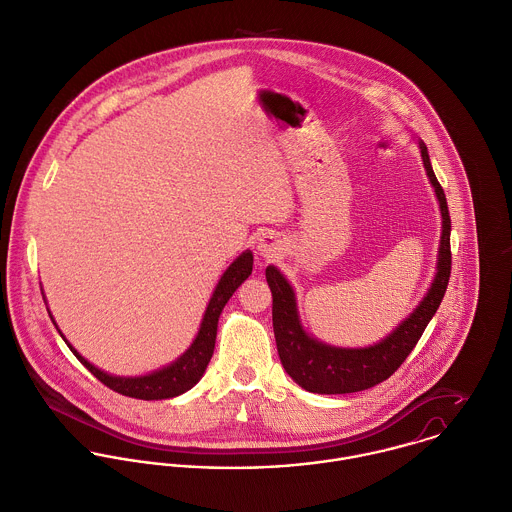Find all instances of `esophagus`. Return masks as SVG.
I'll return each mask as SVG.
<instances>
[{
	"label": "esophagus",
	"instance_id": "1",
	"mask_svg": "<svg viewBox=\"0 0 512 512\" xmlns=\"http://www.w3.org/2000/svg\"><path fill=\"white\" fill-rule=\"evenodd\" d=\"M256 250H258V254H260L262 258H272V256H276V252L280 250V240H278L276 236H272V234H262V236L258 238Z\"/></svg>",
	"mask_w": 512,
	"mask_h": 512
}]
</instances>
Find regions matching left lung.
Here are the masks:
<instances>
[{
	"instance_id": "1",
	"label": "left lung",
	"mask_w": 512,
	"mask_h": 512,
	"mask_svg": "<svg viewBox=\"0 0 512 512\" xmlns=\"http://www.w3.org/2000/svg\"><path fill=\"white\" fill-rule=\"evenodd\" d=\"M419 149L443 218L437 274L413 314H409L389 336L369 347H336L312 338L300 324L296 294L290 282L276 266L266 268V280L272 290V324L280 361L286 373L306 391L322 395L355 393L385 381L413 351L441 306L451 276V216L445 192L433 172L423 141H419Z\"/></svg>"
}]
</instances>
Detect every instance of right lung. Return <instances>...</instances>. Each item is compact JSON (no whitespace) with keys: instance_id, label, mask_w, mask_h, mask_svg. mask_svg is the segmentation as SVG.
Returning <instances> with one entry per match:
<instances>
[{"instance_id":"right-lung-1","label":"right lung","mask_w":512,"mask_h":512,"mask_svg":"<svg viewBox=\"0 0 512 512\" xmlns=\"http://www.w3.org/2000/svg\"><path fill=\"white\" fill-rule=\"evenodd\" d=\"M252 264H254V256H252L250 250H246L226 268V272L220 276V280H218V284L212 292V298L206 306V312H204V318H202V324H200V330H198L194 341L190 343V347L176 361H172L167 367L157 369L153 373L139 375V377L109 375V373L101 371L99 367H95L93 363H89L69 341L65 340V336L61 332L59 334L69 345L73 355L109 389H113L121 395L135 397V399H145V401L171 399V397H176V395L188 391L190 387H194L200 381V377H202V373H204V369H206V365H208V361L214 353L218 318H220L226 302L238 290V286L252 274ZM51 322L55 324L53 316H51ZM55 328H57V324H55Z\"/></svg>"}]
</instances>
